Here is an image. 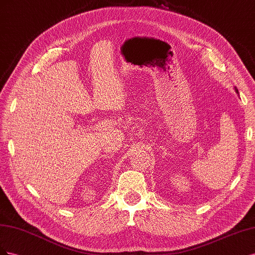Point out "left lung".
<instances>
[{
  "label": "left lung",
  "instance_id": "8db88e82",
  "mask_svg": "<svg viewBox=\"0 0 255 255\" xmlns=\"http://www.w3.org/2000/svg\"><path fill=\"white\" fill-rule=\"evenodd\" d=\"M235 92H236V93H237V94H238V90H237V89H236V87H235Z\"/></svg>",
  "mask_w": 255,
  "mask_h": 255
}]
</instances>
